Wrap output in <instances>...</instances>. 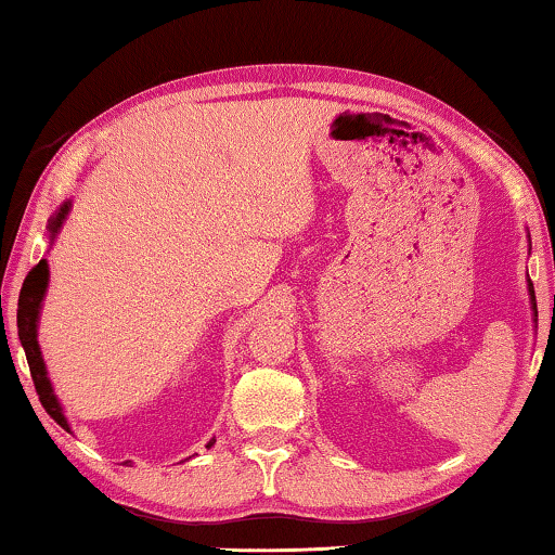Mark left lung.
<instances>
[{
  "mask_svg": "<svg viewBox=\"0 0 555 555\" xmlns=\"http://www.w3.org/2000/svg\"><path fill=\"white\" fill-rule=\"evenodd\" d=\"M528 291H530V302H533V310H535V315H538V308H535V291H533V283H530V280H528Z\"/></svg>",
  "mask_w": 555,
  "mask_h": 555,
  "instance_id": "left-lung-1",
  "label": "left lung"
}]
</instances>
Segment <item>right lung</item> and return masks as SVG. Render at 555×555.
<instances>
[{
	"mask_svg": "<svg viewBox=\"0 0 555 555\" xmlns=\"http://www.w3.org/2000/svg\"><path fill=\"white\" fill-rule=\"evenodd\" d=\"M67 209H70V204L65 202L63 207H60L57 215H55V219H52V222H50V232L52 234L60 230V224H63ZM44 287H48V262L40 260L33 270L27 272L25 283H22L20 302H17V333H20L22 348H25V356H27V363H29V374H33V382H35V391H37V397H40V401H42L44 412H48L52 420L60 424V427L67 429L65 416H63V412H60V404H57L55 393H52L48 371H44L40 346H37V315H40V302H42Z\"/></svg>",
	"mask_w": 555,
	"mask_h": 555,
	"instance_id": "obj_1",
	"label": "right lung"
}]
</instances>
